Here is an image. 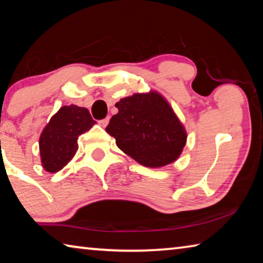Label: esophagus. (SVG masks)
I'll list each match as a JSON object with an SVG mask.
<instances>
[{
  "instance_id": "obj_1",
  "label": "esophagus",
  "mask_w": 263,
  "mask_h": 263,
  "mask_svg": "<svg viewBox=\"0 0 263 263\" xmlns=\"http://www.w3.org/2000/svg\"><path fill=\"white\" fill-rule=\"evenodd\" d=\"M109 121H110V117H106L104 119H101V121L99 122V124H100L102 127H105L109 124Z\"/></svg>"
}]
</instances>
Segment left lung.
I'll return each instance as SVG.
<instances>
[{
  "instance_id": "8db88e82",
  "label": "left lung",
  "mask_w": 263,
  "mask_h": 263,
  "mask_svg": "<svg viewBox=\"0 0 263 263\" xmlns=\"http://www.w3.org/2000/svg\"><path fill=\"white\" fill-rule=\"evenodd\" d=\"M118 114L105 131L124 153L146 167L174 162L185 146L186 133L172 106L157 91L135 94L116 103Z\"/></svg>"
}]
</instances>
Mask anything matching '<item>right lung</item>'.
Masks as SVG:
<instances>
[{
    "instance_id": "1",
    "label": "right lung",
    "mask_w": 263,
    "mask_h": 263,
    "mask_svg": "<svg viewBox=\"0 0 263 263\" xmlns=\"http://www.w3.org/2000/svg\"><path fill=\"white\" fill-rule=\"evenodd\" d=\"M96 122L88 109L65 105L50 119L39 139L43 167L57 173L67 164L78 151L79 136L90 130Z\"/></svg>"
}]
</instances>
